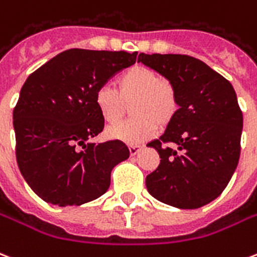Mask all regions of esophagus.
Masks as SVG:
<instances>
[{"mask_svg":"<svg viewBox=\"0 0 257 257\" xmlns=\"http://www.w3.org/2000/svg\"><path fill=\"white\" fill-rule=\"evenodd\" d=\"M143 150V146H131L129 147V152H131V155H136L139 151Z\"/></svg>","mask_w":257,"mask_h":257,"instance_id":"1","label":"esophagus"}]
</instances>
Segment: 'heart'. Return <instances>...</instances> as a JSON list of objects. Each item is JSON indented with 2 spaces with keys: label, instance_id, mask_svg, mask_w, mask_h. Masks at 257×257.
I'll return each instance as SVG.
<instances>
[{
  "label": "heart",
  "instance_id": "heart-1",
  "mask_svg": "<svg viewBox=\"0 0 257 257\" xmlns=\"http://www.w3.org/2000/svg\"><path fill=\"white\" fill-rule=\"evenodd\" d=\"M131 106L132 120L106 131L113 140L136 146L154 136L158 125L170 124L179 110L175 87L151 68L133 66L117 79V91L103 85L95 91L94 103L107 124H115L124 114V103Z\"/></svg>",
  "mask_w": 257,
  "mask_h": 257
}]
</instances>
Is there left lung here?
Instances as JSON below:
<instances>
[{"instance_id":"left-lung-1","label":"left lung","mask_w":257,"mask_h":257,"mask_svg":"<svg viewBox=\"0 0 257 257\" xmlns=\"http://www.w3.org/2000/svg\"><path fill=\"white\" fill-rule=\"evenodd\" d=\"M137 62L164 76L179 99L163 135L147 144L160 156L159 167L147 176V190L178 209L205 206L224 191L237 167L242 113L236 91L224 76L187 55L142 52Z\"/></svg>"}]
</instances>
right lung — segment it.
<instances>
[{
  "label": "right lung",
  "instance_id": "add662e5",
  "mask_svg": "<svg viewBox=\"0 0 257 257\" xmlns=\"http://www.w3.org/2000/svg\"><path fill=\"white\" fill-rule=\"evenodd\" d=\"M137 52L67 50L32 72L13 110L16 158L35 193L56 206H79L110 186L115 164L129 158L122 142L90 143L102 132L94 97ZM82 147L77 150V146Z\"/></svg>",
  "mask_w": 257,
  "mask_h": 257
}]
</instances>
